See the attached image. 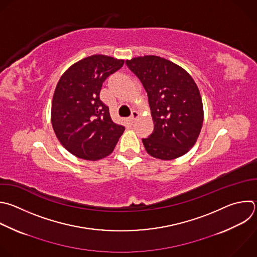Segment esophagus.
Instances as JSON below:
<instances>
[{
    "label": "esophagus",
    "mask_w": 257,
    "mask_h": 257,
    "mask_svg": "<svg viewBox=\"0 0 257 257\" xmlns=\"http://www.w3.org/2000/svg\"><path fill=\"white\" fill-rule=\"evenodd\" d=\"M139 116H140V114L137 112V111H133L132 112V115H131V117H130V121L133 123V122H135V120L137 119V118H139Z\"/></svg>",
    "instance_id": "obj_1"
}]
</instances>
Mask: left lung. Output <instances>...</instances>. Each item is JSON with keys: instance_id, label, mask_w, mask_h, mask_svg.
I'll return each instance as SVG.
<instances>
[{"instance_id": "left-lung-1", "label": "left lung", "mask_w": 257, "mask_h": 257, "mask_svg": "<svg viewBox=\"0 0 257 257\" xmlns=\"http://www.w3.org/2000/svg\"><path fill=\"white\" fill-rule=\"evenodd\" d=\"M148 96L153 132L142 139L149 155L172 160L196 143L204 121L202 97L191 74L163 57L144 55L126 60Z\"/></svg>"}]
</instances>
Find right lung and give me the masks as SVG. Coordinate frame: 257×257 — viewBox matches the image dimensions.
Wrapping results in <instances>:
<instances>
[{
	"mask_svg": "<svg viewBox=\"0 0 257 257\" xmlns=\"http://www.w3.org/2000/svg\"><path fill=\"white\" fill-rule=\"evenodd\" d=\"M123 64V59L94 54L73 63L60 76L52 98L51 124L72 155L95 161L113 152L125 128L112 121L100 92L105 79Z\"/></svg>",
	"mask_w": 257,
	"mask_h": 257,
	"instance_id": "obj_1",
	"label": "right lung"
}]
</instances>
